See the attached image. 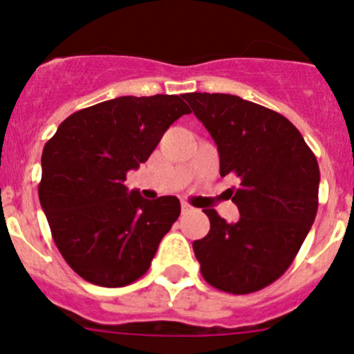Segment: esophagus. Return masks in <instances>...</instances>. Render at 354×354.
<instances>
[{
    "label": "esophagus",
    "mask_w": 354,
    "mask_h": 354,
    "mask_svg": "<svg viewBox=\"0 0 354 354\" xmlns=\"http://www.w3.org/2000/svg\"><path fill=\"white\" fill-rule=\"evenodd\" d=\"M190 211H192V206H190V204H187V203H181V213H190Z\"/></svg>",
    "instance_id": "obj_1"
}]
</instances>
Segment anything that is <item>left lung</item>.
I'll return each mask as SVG.
<instances>
[{"label": "left lung", "instance_id": "1", "mask_svg": "<svg viewBox=\"0 0 354 354\" xmlns=\"http://www.w3.org/2000/svg\"><path fill=\"white\" fill-rule=\"evenodd\" d=\"M185 99L218 147L220 174H236L241 216L206 209L211 229L194 241L201 274L227 293H253L285 274L318 211L319 167L299 129L276 111L232 94Z\"/></svg>", "mask_w": 354, "mask_h": 354}]
</instances>
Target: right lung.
Here are the masks:
<instances>
[{"label": "right lung", "mask_w": 354, "mask_h": 354, "mask_svg": "<svg viewBox=\"0 0 354 354\" xmlns=\"http://www.w3.org/2000/svg\"><path fill=\"white\" fill-rule=\"evenodd\" d=\"M187 113L181 95H122L69 115L47 141L39 204L55 246L85 281L118 288L148 270L180 201H148L124 181Z\"/></svg>", "instance_id": "add662e5"}]
</instances>
